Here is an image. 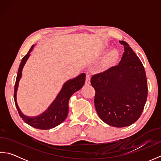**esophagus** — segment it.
<instances>
[{
  "mask_svg": "<svg viewBox=\"0 0 161 161\" xmlns=\"http://www.w3.org/2000/svg\"><path fill=\"white\" fill-rule=\"evenodd\" d=\"M85 84H86V85H89L91 84V76H90V75H86V81H85Z\"/></svg>",
  "mask_w": 161,
  "mask_h": 161,
  "instance_id": "34e87169",
  "label": "esophagus"
}]
</instances>
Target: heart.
<instances>
[{"label":"heart","instance_id":"heart-1","mask_svg":"<svg viewBox=\"0 0 161 161\" xmlns=\"http://www.w3.org/2000/svg\"><path fill=\"white\" fill-rule=\"evenodd\" d=\"M119 56V53L118 50L116 49H111L110 51H108V53L104 58V63L106 64H111L114 63L118 59Z\"/></svg>","mask_w":161,"mask_h":161}]
</instances>
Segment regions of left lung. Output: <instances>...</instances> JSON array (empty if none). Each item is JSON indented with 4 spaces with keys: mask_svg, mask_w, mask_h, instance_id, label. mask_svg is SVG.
Wrapping results in <instances>:
<instances>
[{
    "mask_svg": "<svg viewBox=\"0 0 161 161\" xmlns=\"http://www.w3.org/2000/svg\"><path fill=\"white\" fill-rule=\"evenodd\" d=\"M118 65L91 80L95 95L94 103L102 121L115 127L133 124L141 115L147 97V81L144 66L129 44Z\"/></svg>",
    "mask_w": 161,
    "mask_h": 161,
    "instance_id": "8db88e82",
    "label": "left lung"
}]
</instances>
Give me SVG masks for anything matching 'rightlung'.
<instances>
[{"mask_svg": "<svg viewBox=\"0 0 161 161\" xmlns=\"http://www.w3.org/2000/svg\"><path fill=\"white\" fill-rule=\"evenodd\" d=\"M34 47L35 46L33 45L26 55L23 57L21 62L20 64L14 85V98L15 104L17 110L19 111V115L24 122L36 129L47 130L55 127L66 119L68 114V102H69L72 95L83 87L85 83L86 74L81 73L77 77L66 81L64 84L60 92L58 93L55 100L52 102V104L49 106L47 110L42 113V114L35 116V117H29V116L24 115L20 110L18 104H17L16 94L19 81L22 77L23 68L25 66L27 60L28 59L30 53L32 52Z\"/></svg>", "mask_w": 161, "mask_h": 161, "instance_id": "obj_1", "label": "right lung"}]
</instances>
